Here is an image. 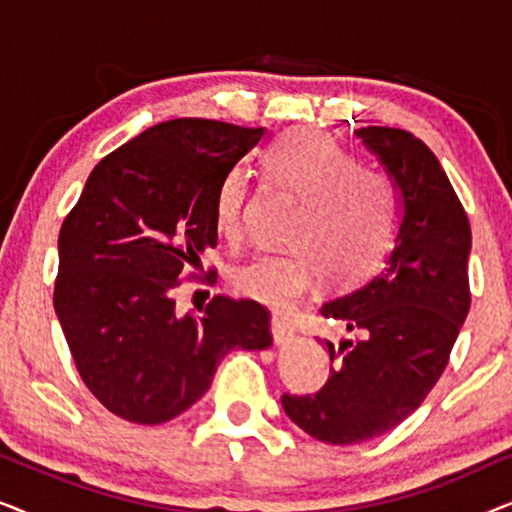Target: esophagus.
Returning <instances> with one entry per match:
<instances>
[{
  "label": "esophagus",
  "mask_w": 512,
  "mask_h": 512,
  "mask_svg": "<svg viewBox=\"0 0 512 512\" xmlns=\"http://www.w3.org/2000/svg\"><path fill=\"white\" fill-rule=\"evenodd\" d=\"M272 338H275L277 345H286V342L296 338V326L286 317H272Z\"/></svg>",
  "instance_id": "1"
}]
</instances>
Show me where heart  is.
<instances>
[{
    "instance_id": "obj_1",
    "label": "heart",
    "mask_w": 512,
    "mask_h": 512,
    "mask_svg": "<svg viewBox=\"0 0 512 512\" xmlns=\"http://www.w3.org/2000/svg\"><path fill=\"white\" fill-rule=\"evenodd\" d=\"M270 186L303 200L284 251H263L235 265L230 282L258 303L289 310L324 275L333 289H352L375 275L394 249L401 198L394 179L317 130L277 137L263 158ZM249 179L240 167L223 174L214 198V226L228 242L244 233Z\"/></svg>"
}]
</instances>
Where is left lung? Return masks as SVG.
I'll return each instance as SVG.
<instances>
[{
	"instance_id": "1",
	"label": "left lung",
	"mask_w": 512,
	"mask_h": 512,
	"mask_svg": "<svg viewBox=\"0 0 512 512\" xmlns=\"http://www.w3.org/2000/svg\"><path fill=\"white\" fill-rule=\"evenodd\" d=\"M401 195V228L384 268L321 305L356 340H326L331 375L314 396H282L293 424L321 443L354 445L415 412L450 361L471 307V223L438 158L410 132L356 130Z\"/></svg>"
}]
</instances>
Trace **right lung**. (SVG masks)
I'll use <instances>...</instances> for the list:
<instances>
[{"mask_svg":"<svg viewBox=\"0 0 512 512\" xmlns=\"http://www.w3.org/2000/svg\"><path fill=\"white\" fill-rule=\"evenodd\" d=\"M263 135L207 118L153 125L95 165L62 221L55 314L81 380L114 415L170 422L228 352L272 345L256 300L214 296L198 317L174 312L179 277L219 242L223 174Z\"/></svg>","mask_w":512,"mask_h":512,"instance_id":"1","label":"right lung"}]
</instances>
